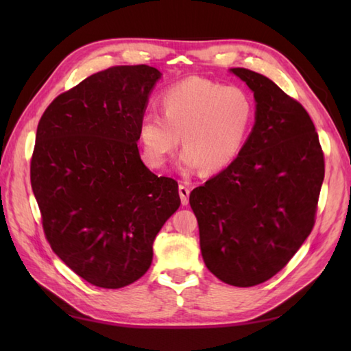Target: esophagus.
<instances>
[{
	"mask_svg": "<svg viewBox=\"0 0 351 351\" xmlns=\"http://www.w3.org/2000/svg\"><path fill=\"white\" fill-rule=\"evenodd\" d=\"M178 191H180V197H181L182 205H187L189 204V196H190V190H189L187 185L180 184V187H178Z\"/></svg>",
	"mask_w": 351,
	"mask_h": 351,
	"instance_id": "obj_1",
	"label": "esophagus"
}]
</instances>
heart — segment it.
Masks as SVG:
<instances>
[{
  "label": "heart",
  "instance_id": "1",
  "mask_svg": "<svg viewBox=\"0 0 351 351\" xmlns=\"http://www.w3.org/2000/svg\"><path fill=\"white\" fill-rule=\"evenodd\" d=\"M162 116L146 113L137 137L149 167L160 169L181 143L187 169L208 173L226 169L245 143L255 117V104L241 87L205 78H187L160 96Z\"/></svg>",
  "mask_w": 351,
  "mask_h": 351
}]
</instances>
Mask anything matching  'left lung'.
<instances>
[{"instance_id": "8db88e82", "label": "left lung", "mask_w": 351, "mask_h": 351, "mask_svg": "<svg viewBox=\"0 0 351 351\" xmlns=\"http://www.w3.org/2000/svg\"><path fill=\"white\" fill-rule=\"evenodd\" d=\"M230 71L255 96V125L237 158L191 191L190 205L208 270L245 288L279 273L311 234L324 154L300 102L261 73Z\"/></svg>"}]
</instances>
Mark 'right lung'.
Returning <instances> with one entry per match:
<instances>
[{
    "label": "right lung",
    "instance_id": "right-lung-1",
    "mask_svg": "<svg viewBox=\"0 0 351 351\" xmlns=\"http://www.w3.org/2000/svg\"><path fill=\"white\" fill-rule=\"evenodd\" d=\"M160 78L147 64L96 72L58 95L37 125L29 180L45 237L95 287L138 280L156 234L181 205L178 182L152 173L137 147Z\"/></svg>",
    "mask_w": 351,
    "mask_h": 351
}]
</instances>
